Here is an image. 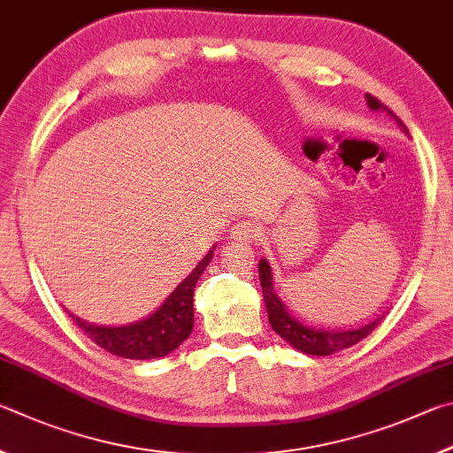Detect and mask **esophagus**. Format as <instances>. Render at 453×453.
Returning <instances> with one entry per match:
<instances>
[{"label": "esophagus", "mask_w": 453, "mask_h": 453, "mask_svg": "<svg viewBox=\"0 0 453 453\" xmlns=\"http://www.w3.org/2000/svg\"><path fill=\"white\" fill-rule=\"evenodd\" d=\"M231 239L236 242H255L258 241V228L249 220H239L231 228Z\"/></svg>", "instance_id": "34e87169"}]
</instances>
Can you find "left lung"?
<instances>
[{"label": "left lung", "instance_id": "obj_1", "mask_svg": "<svg viewBox=\"0 0 453 453\" xmlns=\"http://www.w3.org/2000/svg\"><path fill=\"white\" fill-rule=\"evenodd\" d=\"M366 101H368V107L372 111H384V113L395 119V123H398L402 129L406 131L403 123L392 113V109H388L384 105V103H380L376 97H372V95H366ZM258 276H260V287H263L268 322H271V326L276 334L287 340V342L292 348H296L298 352H304L311 356H328V354H334L338 350H344V348H350L354 344H358L362 338H366L384 319V316H378L374 322H370V324H366V326L356 328V330L308 328V326H304V324H300L295 316H290L287 306L282 304V300L276 296L271 265H268L265 258L258 263Z\"/></svg>", "mask_w": 453, "mask_h": 453}]
</instances>
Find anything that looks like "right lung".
<instances>
[{
	"instance_id": "obj_1",
	"label": "right lung",
	"mask_w": 453,
	"mask_h": 453,
	"mask_svg": "<svg viewBox=\"0 0 453 453\" xmlns=\"http://www.w3.org/2000/svg\"><path fill=\"white\" fill-rule=\"evenodd\" d=\"M212 250L214 247L195 266V271L171 292V296L158 306V311L147 316L145 320L127 324V326H95V324L77 319L73 314L69 316H73L77 326L105 352L129 360L163 358V356L177 350L193 330V292L204 268L211 263Z\"/></svg>"
}]
</instances>
